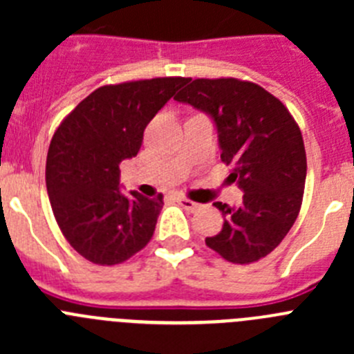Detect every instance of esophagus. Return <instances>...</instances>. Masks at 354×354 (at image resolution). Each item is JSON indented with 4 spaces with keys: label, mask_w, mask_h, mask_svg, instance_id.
<instances>
[{
    "label": "esophagus",
    "mask_w": 354,
    "mask_h": 354,
    "mask_svg": "<svg viewBox=\"0 0 354 354\" xmlns=\"http://www.w3.org/2000/svg\"><path fill=\"white\" fill-rule=\"evenodd\" d=\"M177 202H179V204L183 205V207L186 209V211L196 212V211H200V209H202V205L196 204V202H193V200L186 198V196H177Z\"/></svg>",
    "instance_id": "34e87169"
}]
</instances>
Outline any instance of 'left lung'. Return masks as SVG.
<instances>
[{"mask_svg":"<svg viewBox=\"0 0 354 354\" xmlns=\"http://www.w3.org/2000/svg\"><path fill=\"white\" fill-rule=\"evenodd\" d=\"M175 101L209 113L218 127L230 183L245 192L239 207L216 202L225 216L205 245L232 264H252L273 252L299 214L305 192L303 136L280 99L252 81L198 77Z\"/></svg>","mask_w":354,"mask_h":354,"instance_id":"8db88e82","label":"left lung"}]
</instances>
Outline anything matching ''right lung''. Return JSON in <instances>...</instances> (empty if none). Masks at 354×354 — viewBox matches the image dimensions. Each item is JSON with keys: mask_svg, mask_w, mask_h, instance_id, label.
Returning a JSON list of instances; mask_svg holds the SVG:
<instances>
[{"mask_svg": "<svg viewBox=\"0 0 354 354\" xmlns=\"http://www.w3.org/2000/svg\"><path fill=\"white\" fill-rule=\"evenodd\" d=\"M186 81L104 84L56 127L46 161L49 202L64 237L86 261L122 264L152 239L162 195L120 193L118 165L138 154L147 124Z\"/></svg>", "mask_w": 354, "mask_h": 354, "instance_id": "add662e5", "label": "right lung"}]
</instances>
